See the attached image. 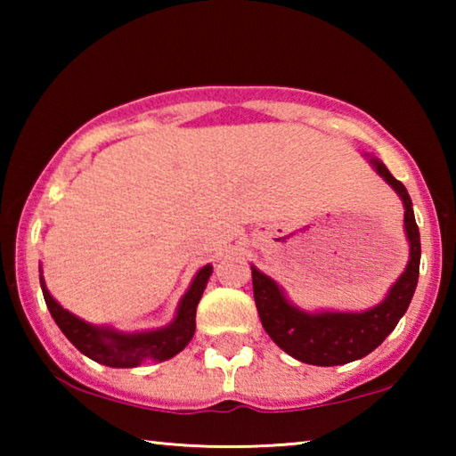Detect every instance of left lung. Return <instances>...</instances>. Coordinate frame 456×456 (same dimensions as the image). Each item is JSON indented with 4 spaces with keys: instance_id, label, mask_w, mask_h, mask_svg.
Segmentation results:
<instances>
[{
    "instance_id": "left-lung-1",
    "label": "left lung",
    "mask_w": 456,
    "mask_h": 456,
    "mask_svg": "<svg viewBox=\"0 0 456 456\" xmlns=\"http://www.w3.org/2000/svg\"><path fill=\"white\" fill-rule=\"evenodd\" d=\"M364 159L403 200L404 231L411 247L406 269L392 283L380 304L364 312H307L289 302L280 283L251 265L253 297L264 330L285 354L304 364L342 366L368 356L396 328L411 305L419 283L420 233L414 221L411 195L404 184L390 175L380 159L372 154H364Z\"/></svg>"
}]
</instances>
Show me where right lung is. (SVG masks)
<instances>
[{
  "instance_id": "right-lung-1",
  "label": "right lung",
  "mask_w": 456,
  "mask_h": 456,
  "mask_svg": "<svg viewBox=\"0 0 456 456\" xmlns=\"http://www.w3.org/2000/svg\"><path fill=\"white\" fill-rule=\"evenodd\" d=\"M211 273V264L200 267L192 277L189 289L181 297L173 322L163 328L146 331H120L112 326H96V323H90L64 310L45 288L42 267L40 285L53 322L58 323L61 334L70 339L84 356L110 368H136L144 360L163 362L184 350V346L195 336L197 305Z\"/></svg>"
}]
</instances>
